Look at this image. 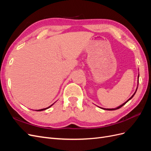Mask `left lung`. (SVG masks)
<instances>
[{"label":"left lung","instance_id":"1","mask_svg":"<svg viewBox=\"0 0 151 151\" xmlns=\"http://www.w3.org/2000/svg\"><path fill=\"white\" fill-rule=\"evenodd\" d=\"M139 76H138V79H139ZM137 88H138V85H137V89H136V91H135V92L134 93V94H133V95H132V96L129 99H128L127 100V101H126V102H125L124 103H123L122 104H121L120 105V106H118L117 108H111V109H106V108H102V109H104V110H115V109H119V108H120L121 107H122L123 106V105H125L128 101H129V100H130L132 98H133L134 97V96L135 95V93H136V91H137Z\"/></svg>","mask_w":151,"mask_h":151}]
</instances>
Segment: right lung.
<instances>
[{
    "label": "right lung",
    "instance_id": "obj_1",
    "mask_svg": "<svg viewBox=\"0 0 151 151\" xmlns=\"http://www.w3.org/2000/svg\"><path fill=\"white\" fill-rule=\"evenodd\" d=\"M53 104H52L51 106H48V108H43V109H37V110H36V111H43V110H45V109H48V108H49L50 107H51Z\"/></svg>",
    "mask_w": 151,
    "mask_h": 151
}]
</instances>
